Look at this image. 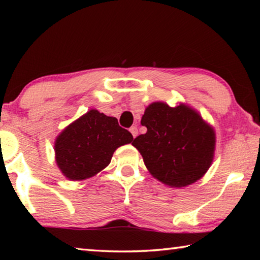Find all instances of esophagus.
Wrapping results in <instances>:
<instances>
[{
    "label": "esophagus",
    "instance_id": "34e87169",
    "mask_svg": "<svg viewBox=\"0 0 260 260\" xmlns=\"http://www.w3.org/2000/svg\"><path fill=\"white\" fill-rule=\"evenodd\" d=\"M129 132L132 133V135H133V138H135V136L138 135V133H139L138 128H136V126H132L131 128H129Z\"/></svg>",
    "mask_w": 260,
    "mask_h": 260
}]
</instances>
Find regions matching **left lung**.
I'll list each match as a JSON object with an SVG mask.
<instances>
[{
  "label": "left lung",
  "instance_id": "left-lung-1",
  "mask_svg": "<svg viewBox=\"0 0 260 260\" xmlns=\"http://www.w3.org/2000/svg\"><path fill=\"white\" fill-rule=\"evenodd\" d=\"M141 124L147 127V133L136 136L132 144L159 181L174 188L186 187L209 170L214 132L193 110L155 102L146 109Z\"/></svg>",
  "mask_w": 260,
  "mask_h": 260
}]
</instances>
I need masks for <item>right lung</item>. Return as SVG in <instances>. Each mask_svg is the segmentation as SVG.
Masks as SVG:
<instances>
[{
	"instance_id": "obj_1",
	"label": "right lung",
	"mask_w": 260,
	"mask_h": 260,
	"mask_svg": "<svg viewBox=\"0 0 260 260\" xmlns=\"http://www.w3.org/2000/svg\"><path fill=\"white\" fill-rule=\"evenodd\" d=\"M132 141L133 135L120 127L116 118L90 110L57 138V165L73 181L90 178L110 164L118 147Z\"/></svg>"
}]
</instances>
